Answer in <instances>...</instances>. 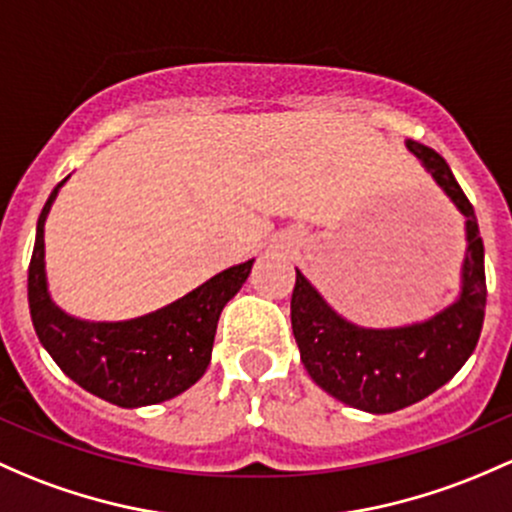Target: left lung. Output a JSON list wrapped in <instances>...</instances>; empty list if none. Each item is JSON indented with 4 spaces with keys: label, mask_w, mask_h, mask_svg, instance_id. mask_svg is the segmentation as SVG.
<instances>
[{
    "label": "left lung",
    "mask_w": 512,
    "mask_h": 512,
    "mask_svg": "<svg viewBox=\"0 0 512 512\" xmlns=\"http://www.w3.org/2000/svg\"><path fill=\"white\" fill-rule=\"evenodd\" d=\"M407 149L466 220L459 297L424 321L365 328L343 319L299 270L292 292V331L306 373L343 405L370 414L410 407L449 383L471 358L486 311L483 240L473 206L441 154L412 139Z\"/></svg>",
    "instance_id": "left-lung-1"
}]
</instances>
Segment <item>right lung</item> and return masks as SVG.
<instances>
[{
    "label": "right lung",
    "instance_id": "obj_1",
    "mask_svg": "<svg viewBox=\"0 0 512 512\" xmlns=\"http://www.w3.org/2000/svg\"><path fill=\"white\" fill-rule=\"evenodd\" d=\"M66 181L53 188L39 215L29 265V309L41 346L73 383L117 407L134 410L181 395L206 373L220 311L240 292L255 260L228 267L181 299L137 319H75L48 292L43 242L48 211Z\"/></svg>",
    "mask_w": 512,
    "mask_h": 512
}]
</instances>
